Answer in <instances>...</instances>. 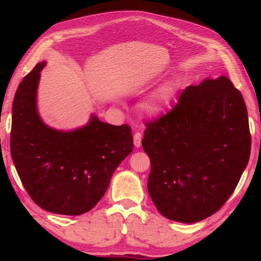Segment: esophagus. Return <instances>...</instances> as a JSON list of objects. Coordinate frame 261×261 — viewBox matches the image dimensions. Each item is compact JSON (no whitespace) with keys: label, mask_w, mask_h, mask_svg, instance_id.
Segmentation results:
<instances>
[{"label":"esophagus","mask_w":261,"mask_h":261,"mask_svg":"<svg viewBox=\"0 0 261 261\" xmlns=\"http://www.w3.org/2000/svg\"><path fill=\"white\" fill-rule=\"evenodd\" d=\"M134 143L136 148H139L141 146V134L140 132H136L134 136Z\"/></svg>","instance_id":"esophagus-1"}]
</instances>
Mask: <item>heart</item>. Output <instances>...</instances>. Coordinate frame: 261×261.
Segmentation results:
<instances>
[{"instance_id":"heart-1","label":"heart","mask_w":261,"mask_h":261,"mask_svg":"<svg viewBox=\"0 0 261 261\" xmlns=\"http://www.w3.org/2000/svg\"><path fill=\"white\" fill-rule=\"evenodd\" d=\"M176 88L173 84H167L158 90L153 95L147 99V102L143 105L146 112L150 115H159L167 107L170 102L171 97L174 96Z\"/></svg>"}]
</instances>
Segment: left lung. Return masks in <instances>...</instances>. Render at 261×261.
I'll use <instances>...</instances> for the list:
<instances>
[{
	"label": "left lung",
	"instance_id": "left-lung-1",
	"mask_svg": "<svg viewBox=\"0 0 261 261\" xmlns=\"http://www.w3.org/2000/svg\"><path fill=\"white\" fill-rule=\"evenodd\" d=\"M148 192L165 218L195 223L222 207L246 169L251 149L241 93L225 76L188 86L178 104L148 122Z\"/></svg>",
	"mask_w": 261,
	"mask_h": 261
}]
</instances>
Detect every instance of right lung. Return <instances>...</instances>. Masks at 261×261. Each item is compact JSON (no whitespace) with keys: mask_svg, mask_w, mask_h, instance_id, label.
Listing matches in <instances>:
<instances>
[{"mask_svg":"<svg viewBox=\"0 0 261 261\" xmlns=\"http://www.w3.org/2000/svg\"><path fill=\"white\" fill-rule=\"evenodd\" d=\"M38 63L16 90L12 108L11 156L37 205L48 212L81 215L103 197L114 170L134 149L131 127L112 125L92 114L75 130L47 125L37 109Z\"/></svg>","mask_w":261,"mask_h":261,"instance_id":"right-lung-1","label":"right lung"}]
</instances>
